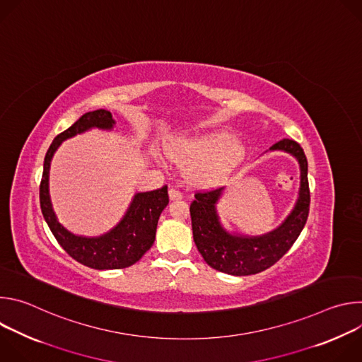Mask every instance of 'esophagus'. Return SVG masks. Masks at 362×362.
Instances as JSON below:
<instances>
[{
    "instance_id": "34e87169",
    "label": "esophagus",
    "mask_w": 362,
    "mask_h": 362,
    "mask_svg": "<svg viewBox=\"0 0 362 362\" xmlns=\"http://www.w3.org/2000/svg\"><path fill=\"white\" fill-rule=\"evenodd\" d=\"M169 197H170V200H179V199H182L183 196H182V193H180L177 189L170 187V189H169Z\"/></svg>"
}]
</instances>
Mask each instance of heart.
Instances as JSON below:
<instances>
[{"label": "heart", "mask_w": 362, "mask_h": 362, "mask_svg": "<svg viewBox=\"0 0 362 362\" xmlns=\"http://www.w3.org/2000/svg\"><path fill=\"white\" fill-rule=\"evenodd\" d=\"M165 151L173 162L189 165L187 179L202 189L223 185L245 160L247 147L230 132L219 130L197 137H180L166 144Z\"/></svg>", "instance_id": "heart-1"}]
</instances>
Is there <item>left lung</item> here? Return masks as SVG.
I'll list each match as a JSON object with an SVG mask.
<instances>
[{
    "mask_svg": "<svg viewBox=\"0 0 362 362\" xmlns=\"http://www.w3.org/2000/svg\"><path fill=\"white\" fill-rule=\"evenodd\" d=\"M269 150L285 151L299 165L298 199L279 226L257 236L229 232L218 214V203L225 187L196 193L190 204L193 240L204 262L219 272L246 276L271 268L291 249L306 223L311 197L305 153L296 141L289 139L275 143Z\"/></svg>",
    "mask_w": 362,
    "mask_h": 362,
    "instance_id": "8db88e82",
    "label": "left lung"
}]
</instances>
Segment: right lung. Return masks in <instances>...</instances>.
Returning a JSON list of instances; mask_svg holds the SVG:
<instances>
[{
    "instance_id": "obj_1",
    "label": "right lung",
    "mask_w": 362,
    "mask_h": 362,
    "mask_svg": "<svg viewBox=\"0 0 362 362\" xmlns=\"http://www.w3.org/2000/svg\"><path fill=\"white\" fill-rule=\"evenodd\" d=\"M116 124L109 110L98 109L83 115L73 126L60 133L44 159V170L40 185V204L42 216L62 247L74 259L88 268L107 271L132 267L151 247L156 239L159 218L169 203L168 186L158 190L134 193L129 208L120 222L106 233L83 236L64 228L53 208L49 197V166L60 144L91 129L112 132Z\"/></svg>"
}]
</instances>
